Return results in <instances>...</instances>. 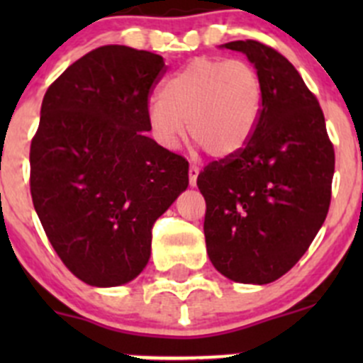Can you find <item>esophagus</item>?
Instances as JSON below:
<instances>
[{
  "mask_svg": "<svg viewBox=\"0 0 363 363\" xmlns=\"http://www.w3.org/2000/svg\"><path fill=\"white\" fill-rule=\"evenodd\" d=\"M199 172H200V168L196 167V164H189L188 174H189V184H191V186L196 184V177H199Z\"/></svg>",
  "mask_w": 363,
  "mask_h": 363,
  "instance_id": "34e87169",
  "label": "esophagus"
}]
</instances>
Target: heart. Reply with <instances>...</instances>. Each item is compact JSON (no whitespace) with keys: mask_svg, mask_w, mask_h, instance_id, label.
Segmentation results:
<instances>
[{"mask_svg":"<svg viewBox=\"0 0 363 363\" xmlns=\"http://www.w3.org/2000/svg\"><path fill=\"white\" fill-rule=\"evenodd\" d=\"M262 108L263 82L251 63L195 57L163 84L147 121L163 147L174 149L189 131L208 155L228 158L251 140Z\"/></svg>","mask_w":363,"mask_h":363,"instance_id":"obj_1","label":"heart"}]
</instances>
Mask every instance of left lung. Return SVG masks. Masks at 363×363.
Instances as JSON below:
<instances>
[{
	"label": "left lung",
	"mask_w": 363,
	"mask_h": 363,
	"mask_svg": "<svg viewBox=\"0 0 363 363\" xmlns=\"http://www.w3.org/2000/svg\"><path fill=\"white\" fill-rule=\"evenodd\" d=\"M225 47L258 69L263 108L246 147L199 174L205 244L223 276L267 284L302 258L327 218L334 144L316 96L283 54L256 40Z\"/></svg>",
	"instance_id": "1"
}]
</instances>
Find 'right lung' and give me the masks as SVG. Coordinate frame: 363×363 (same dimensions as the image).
<instances>
[{
  "mask_svg": "<svg viewBox=\"0 0 363 363\" xmlns=\"http://www.w3.org/2000/svg\"><path fill=\"white\" fill-rule=\"evenodd\" d=\"M163 57L104 45L54 80L29 149V188L65 267L91 286L135 279L152 226L188 188V161L145 131Z\"/></svg>",
  "mask_w": 363,
  "mask_h": 363,
  "instance_id": "add662e5",
  "label": "right lung"
}]
</instances>
